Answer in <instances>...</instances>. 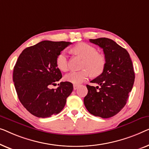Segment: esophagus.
Instances as JSON below:
<instances>
[{
    "label": "esophagus",
    "mask_w": 149,
    "mask_h": 149,
    "mask_svg": "<svg viewBox=\"0 0 149 149\" xmlns=\"http://www.w3.org/2000/svg\"><path fill=\"white\" fill-rule=\"evenodd\" d=\"M79 86V84H74V89L75 91V90H77V88H78Z\"/></svg>",
    "instance_id": "1"
}]
</instances>
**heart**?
I'll use <instances>...</instances> for the list:
<instances>
[{"label": "heart", "instance_id": "b5f03b06", "mask_svg": "<svg viewBox=\"0 0 149 149\" xmlns=\"http://www.w3.org/2000/svg\"><path fill=\"white\" fill-rule=\"evenodd\" d=\"M72 51L84 61L81 65L83 70L80 71H73L65 75V80L69 82L79 84L91 77L98 76L103 72L105 67L106 61L102 54L97 53V50L93 46L85 42L79 43L72 48ZM56 63L61 71L67 72L69 69L68 59L65 52L62 51L56 57Z\"/></svg>", "mask_w": 149, "mask_h": 149}]
</instances>
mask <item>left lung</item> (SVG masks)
Segmentation results:
<instances>
[{"instance_id": "left-lung-1", "label": "left lung", "mask_w": 149, "mask_h": 149, "mask_svg": "<svg viewBox=\"0 0 149 149\" xmlns=\"http://www.w3.org/2000/svg\"><path fill=\"white\" fill-rule=\"evenodd\" d=\"M90 42L103 49L106 63L103 72L86 85L88 94L84 103L90 113L109 118L124 107L132 89L135 74L132 62L126 50L111 39L100 38Z\"/></svg>"}]
</instances>
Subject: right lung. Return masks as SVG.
Wrapping results in <instances>:
<instances>
[{"instance_id":"add662e5","label":"right lung","mask_w":149,"mask_h":149,"mask_svg":"<svg viewBox=\"0 0 149 149\" xmlns=\"http://www.w3.org/2000/svg\"><path fill=\"white\" fill-rule=\"evenodd\" d=\"M70 42L42 41L25 49L14 67L13 80L20 102L33 116L50 117L61 111L72 93L73 84L61 82L56 89H50L62 77L56 63V57L71 45Z\"/></svg>"}]
</instances>
